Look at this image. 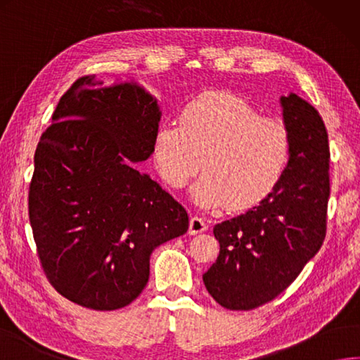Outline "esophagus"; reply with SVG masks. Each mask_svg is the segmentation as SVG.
<instances>
[{"instance_id":"1","label":"esophagus","mask_w":360,"mask_h":360,"mask_svg":"<svg viewBox=\"0 0 360 360\" xmlns=\"http://www.w3.org/2000/svg\"><path fill=\"white\" fill-rule=\"evenodd\" d=\"M207 230V222L203 218L199 216H193L191 221H189V235H198Z\"/></svg>"}]
</instances>
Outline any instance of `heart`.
I'll use <instances>...</instances> for the list:
<instances>
[{"label": "heart", "mask_w": 360, "mask_h": 360, "mask_svg": "<svg viewBox=\"0 0 360 360\" xmlns=\"http://www.w3.org/2000/svg\"><path fill=\"white\" fill-rule=\"evenodd\" d=\"M152 153L162 180L175 189L205 169L191 189L198 205L241 212L260 205L279 186L290 136L283 124L262 117L246 98L207 92L183 106L180 124L160 122Z\"/></svg>", "instance_id": "obj_1"}]
</instances>
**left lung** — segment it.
<instances>
[{"label": "left lung", "instance_id": "left-lung-1", "mask_svg": "<svg viewBox=\"0 0 360 360\" xmlns=\"http://www.w3.org/2000/svg\"><path fill=\"white\" fill-rule=\"evenodd\" d=\"M281 106L290 160L279 186L260 205L213 229L219 255L202 279L213 300L230 310L260 307L281 295L326 235V127L315 108L293 92L281 97Z\"/></svg>", "mask_w": 360, "mask_h": 360}]
</instances>
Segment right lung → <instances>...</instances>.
I'll use <instances>...</instances> for the list:
<instances>
[{"instance_id": "right-lung-1", "label": "right lung", "mask_w": 360, "mask_h": 360, "mask_svg": "<svg viewBox=\"0 0 360 360\" xmlns=\"http://www.w3.org/2000/svg\"><path fill=\"white\" fill-rule=\"evenodd\" d=\"M158 100L138 81L83 77L34 155L30 222L51 285L94 310L136 300L155 248L186 233V210L134 165L152 157Z\"/></svg>"}]
</instances>
